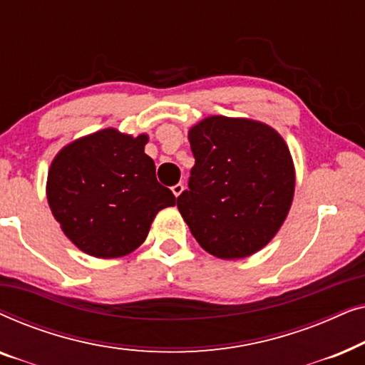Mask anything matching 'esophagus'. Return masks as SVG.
<instances>
[{"mask_svg":"<svg viewBox=\"0 0 365 365\" xmlns=\"http://www.w3.org/2000/svg\"><path fill=\"white\" fill-rule=\"evenodd\" d=\"M182 191H184V184H176V186H173V192H174V196L176 197H179L182 194Z\"/></svg>","mask_w":365,"mask_h":365,"instance_id":"34e87169","label":"esophagus"}]
</instances>
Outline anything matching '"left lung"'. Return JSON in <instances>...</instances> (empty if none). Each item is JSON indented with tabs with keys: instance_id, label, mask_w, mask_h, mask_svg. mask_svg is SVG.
Here are the masks:
<instances>
[{
	"instance_id": "1",
	"label": "left lung",
	"mask_w": 365,
	"mask_h": 365,
	"mask_svg": "<svg viewBox=\"0 0 365 365\" xmlns=\"http://www.w3.org/2000/svg\"><path fill=\"white\" fill-rule=\"evenodd\" d=\"M194 166L178 209L204 251L242 259L286 221L296 174L276 129L244 118L211 116L189 129Z\"/></svg>"
}]
</instances>
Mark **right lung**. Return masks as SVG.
<instances>
[{
  "label": "right lung",
  "instance_id": "add662e5",
  "mask_svg": "<svg viewBox=\"0 0 365 365\" xmlns=\"http://www.w3.org/2000/svg\"><path fill=\"white\" fill-rule=\"evenodd\" d=\"M146 134L108 128L64 146L48 173L49 207L74 246L94 257H121L146 239L153 219L176 197L156 179Z\"/></svg>",
  "mask_w": 365,
  "mask_h": 365
}]
</instances>
